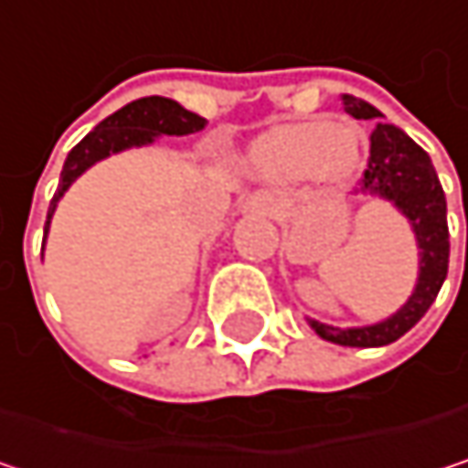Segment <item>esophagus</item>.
Masks as SVG:
<instances>
[{"label":"esophagus","mask_w":468,"mask_h":468,"mask_svg":"<svg viewBox=\"0 0 468 468\" xmlns=\"http://www.w3.org/2000/svg\"><path fill=\"white\" fill-rule=\"evenodd\" d=\"M271 203H273V200H271L268 195H260V192H257V195H251V197L246 200V208H251V211H265Z\"/></svg>","instance_id":"1"}]
</instances>
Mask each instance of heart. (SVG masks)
<instances>
[{
	"instance_id": "b5f03b06",
	"label": "heart",
	"mask_w": 468,
	"mask_h": 468,
	"mask_svg": "<svg viewBox=\"0 0 468 468\" xmlns=\"http://www.w3.org/2000/svg\"><path fill=\"white\" fill-rule=\"evenodd\" d=\"M357 135L344 124L295 122L279 124L251 143L249 156L257 170L273 178L312 176L317 181H341L357 165Z\"/></svg>"
}]
</instances>
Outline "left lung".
Wrapping results in <instances>:
<instances>
[{
    "instance_id": "1",
    "label": "left lung",
    "mask_w": 468,
    "mask_h": 468,
    "mask_svg": "<svg viewBox=\"0 0 468 468\" xmlns=\"http://www.w3.org/2000/svg\"><path fill=\"white\" fill-rule=\"evenodd\" d=\"M341 102H344V111L355 119H382V113L374 105L357 97L344 94ZM360 189L396 203L412 222V230L418 235V246H420L418 287L412 298L407 301V306L379 325L341 330V327L312 323V327L323 338L341 346H385L418 325L441 290V282L447 276V262H450L447 200H444L441 184L436 178V170L428 154L412 138H407L399 127L382 124V122H377L371 133L368 167L360 178Z\"/></svg>"
}]
</instances>
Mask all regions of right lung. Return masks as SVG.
Masks as SVG:
<instances>
[{
  "label": "right lung",
  "mask_w": 468,
  "mask_h": 468,
  "mask_svg": "<svg viewBox=\"0 0 468 468\" xmlns=\"http://www.w3.org/2000/svg\"><path fill=\"white\" fill-rule=\"evenodd\" d=\"M203 127H206L203 116L181 108L178 102H173L167 97H143V100L124 105L122 111H116L105 122H100L83 141L67 154V162H64V170H61V178H58V189H56V195L50 200V208H48L46 233L58 197L67 192V186L86 167L105 159L108 154L124 151L130 145L151 143L156 135H189V133H197Z\"/></svg>",
  "instance_id": "add662e5"
}]
</instances>
